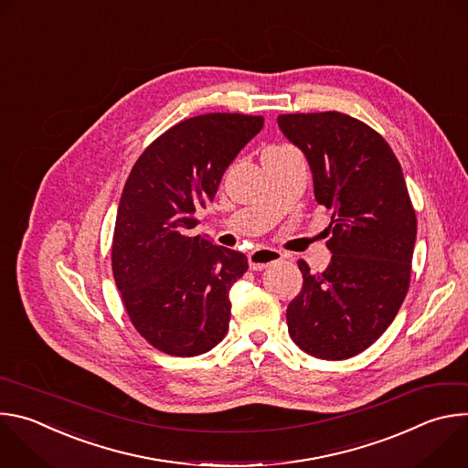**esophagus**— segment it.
<instances>
[{"mask_svg": "<svg viewBox=\"0 0 468 468\" xmlns=\"http://www.w3.org/2000/svg\"><path fill=\"white\" fill-rule=\"evenodd\" d=\"M283 259V253L272 248H257L248 255V262L251 271H264L266 266H271Z\"/></svg>", "mask_w": 468, "mask_h": 468, "instance_id": "obj_1", "label": "esophagus"}]
</instances>
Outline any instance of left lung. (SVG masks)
I'll return each mask as SVG.
<instances>
[{
  "mask_svg": "<svg viewBox=\"0 0 468 468\" xmlns=\"http://www.w3.org/2000/svg\"><path fill=\"white\" fill-rule=\"evenodd\" d=\"M278 123L307 157L316 202L333 211L327 269L313 274L298 261L289 333L309 356L350 359L381 337L410 289L417 217L402 166L378 131L345 112L280 114Z\"/></svg>",
  "mask_w": 468,
  "mask_h": 468,
  "instance_id": "left-lung-1",
  "label": "left lung"
}]
</instances>
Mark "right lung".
Returning <instances> with one entry per match:
<instances>
[{
	"instance_id": "obj_1",
	"label": "right lung",
	"mask_w": 468,
	"mask_h": 468,
	"mask_svg": "<svg viewBox=\"0 0 468 468\" xmlns=\"http://www.w3.org/2000/svg\"><path fill=\"white\" fill-rule=\"evenodd\" d=\"M262 116L209 112L157 137L125 181L112 235V276L131 324L159 352L194 357L228 333L229 291L248 271L244 253L194 235L196 209L215 199Z\"/></svg>"
}]
</instances>
